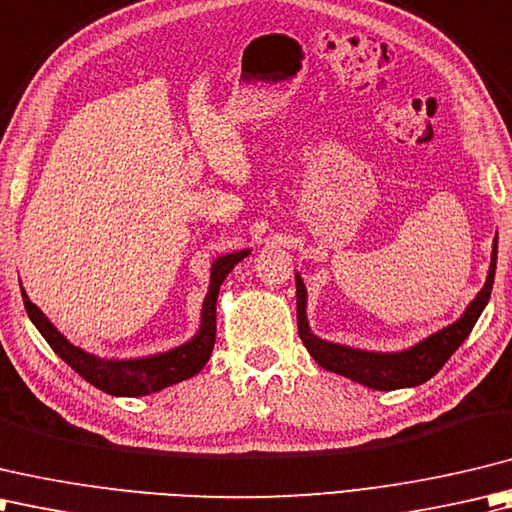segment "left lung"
Segmentation results:
<instances>
[{
    "mask_svg": "<svg viewBox=\"0 0 512 512\" xmlns=\"http://www.w3.org/2000/svg\"><path fill=\"white\" fill-rule=\"evenodd\" d=\"M497 267V236L493 241V254H490V267L484 287L473 298L471 305L466 307L464 314L457 318L453 325L431 333L429 338L420 340L409 349L384 353V351H367L356 349L349 344H338L318 338L309 327L307 320V287L302 283L296 271V309H298V333L322 369L331 373L344 375L364 387L375 391H395L404 387H417L431 380L433 375L444 367V362L460 349V344L473 331L477 318L482 316L484 307L488 305L490 291H493Z\"/></svg>",
    "mask_w": 512,
    "mask_h": 512,
    "instance_id": "8db88e82",
    "label": "left lung"
}]
</instances>
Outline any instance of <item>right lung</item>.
<instances>
[{
    "label": "right lung",
    "mask_w": 512,
    "mask_h": 512,
    "mask_svg": "<svg viewBox=\"0 0 512 512\" xmlns=\"http://www.w3.org/2000/svg\"><path fill=\"white\" fill-rule=\"evenodd\" d=\"M247 256L249 249H241V252L223 254L214 260L210 269V287H207V296L201 309V327H198V331L190 340L179 344V347L163 353H152V356L123 360L99 358L95 353H88L81 347H75L64 333L57 331V327L46 318L44 311H41L35 302H30L22 287L24 307L28 311V318L33 320V325L50 344V349L55 351L68 367L75 369L83 380L110 395H117V398H139V395L163 391L176 382L192 378V375H196L205 367L216 342L218 291H221V285L229 271Z\"/></svg>",
    "instance_id": "right-lung-1"
}]
</instances>
